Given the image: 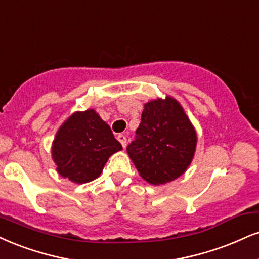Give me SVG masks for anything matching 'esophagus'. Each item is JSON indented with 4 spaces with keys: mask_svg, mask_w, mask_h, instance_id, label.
<instances>
[{
    "mask_svg": "<svg viewBox=\"0 0 259 259\" xmlns=\"http://www.w3.org/2000/svg\"><path fill=\"white\" fill-rule=\"evenodd\" d=\"M117 140L121 143V145L123 146V148H126V144H127V139H126V136L123 135H119L117 136Z\"/></svg>",
    "mask_w": 259,
    "mask_h": 259,
    "instance_id": "esophagus-1",
    "label": "esophagus"
}]
</instances>
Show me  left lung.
Wrapping results in <instances>:
<instances>
[{"mask_svg":"<svg viewBox=\"0 0 259 259\" xmlns=\"http://www.w3.org/2000/svg\"><path fill=\"white\" fill-rule=\"evenodd\" d=\"M136 135L127 152L149 184L170 183L192 162L196 130L180 103L170 96L145 103Z\"/></svg>","mask_w":259,"mask_h":259,"instance_id":"1","label":"left lung"}]
</instances>
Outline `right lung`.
Segmentation results:
<instances>
[{"label":"right lung","instance_id":"right-lung-1","mask_svg":"<svg viewBox=\"0 0 259 259\" xmlns=\"http://www.w3.org/2000/svg\"><path fill=\"white\" fill-rule=\"evenodd\" d=\"M122 150L110 127L94 109L76 111L57 131L52 156L61 177L75 184L98 178L108 158Z\"/></svg>","mask_w":259,"mask_h":259}]
</instances>
